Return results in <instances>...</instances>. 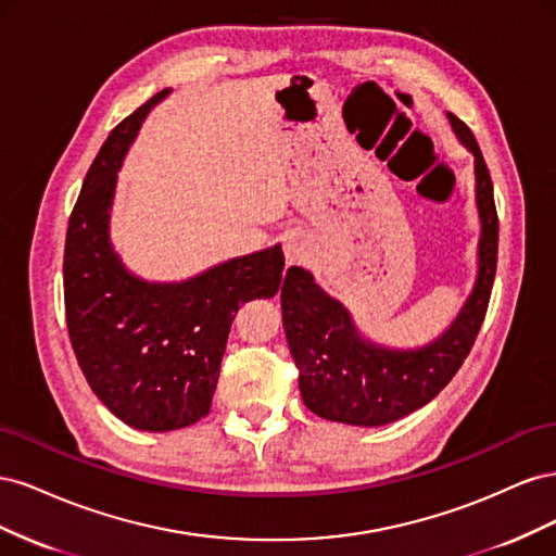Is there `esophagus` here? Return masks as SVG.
<instances>
[{"instance_id": "esophagus-1", "label": "esophagus", "mask_w": 556, "mask_h": 556, "mask_svg": "<svg viewBox=\"0 0 556 556\" xmlns=\"http://www.w3.org/2000/svg\"><path fill=\"white\" fill-rule=\"evenodd\" d=\"M282 250H285V260H288V264H301L308 257L311 243L306 237H301V233H292V237L285 239Z\"/></svg>"}]
</instances>
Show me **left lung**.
Segmentation results:
<instances>
[{"label":"left lung","instance_id":"left-lung-1","mask_svg":"<svg viewBox=\"0 0 556 556\" xmlns=\"http://www.w3.org/2000/svg\"><path fill=\"white\" fill-rule=\"evenodd\" d=\"M447 121L476 160L480 241L473 290L439 339L410 350L378 345L364 339L348 308L315 285L306 268L290 266L285 276L282 327L299 368L301 399L331 422L382 427L422 408L459 371L482 327L498 252L494 188L473 134L457 115L447 113Z\"/></svg>","mask_w":556,"mask_h":556}]
</instances>
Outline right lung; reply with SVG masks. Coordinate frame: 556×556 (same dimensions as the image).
Masks as SVG:
<instances>
[{"label":"right lung","instance_id":"add662e5","mask_svg":"<svg viewBox=\"0 0 556 556\" xmlns=\"http://www.w3.org/2000/svg\"><path fill=\"white\" fill-rule=\"evenodd\" d=\"M166 88L117 125L99 150L66 227L64 311L72 348L97 399L139 431L206 417L241 304L280 290V245L215 264L180 282L134 276L111 245L117 172Z\"/></svg>","mask_w":556,"mask_h":556}]
</instances>
